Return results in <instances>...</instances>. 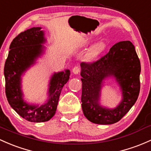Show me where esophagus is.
Listing matches in <instances>:
<instances>
[{
    "label": "esophagus",
    "instance_id": "esophagus-1",
    "mask_svg": "<svg viewBox=\"0 0 151 151\" xmlns=\"http://www.w3.org/2000/svg\"><path fill=\"white\" fill-rule=\"evenodd\" d=\"M81 71V68L78 67V66H75V67L73 68V73L74 74H78L79 73V72Z\"/></svg>",
    "mask_w": 151,
    "mask_h": 151
}]
</instances>
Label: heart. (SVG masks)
I'll list each match as a JSON object with an SVG mask.
<instances>
[{
	"label": "heart",
	"mask_w": 151,
	"mask_h": 151,
	"mask_svg": "<svg viewBox=\"0 0 151 151\" xmlns=\"http://www.w3.org/2000/svg\"><path fill=\"white\" fill-rule=\"evenodd\" d=\"M105 45L103 42H98L95 44L87 53V57L89 59H94L99 55L104 50Z\"/></svg>",
	"instance_id": "obj_1"
}]
</instances>
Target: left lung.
I'll use <instances>...</instances> for the list:
<instances>
[{
    "label": "left lung",
    "mask_w": 151,
    "mask_h": 151,
    "mask_svg": "<svg viewBox=\"0 0 151 151\" xmlns=\"http://www.w3.org/2000/svg\"><path fill=\"white\" fill-rule=\"evenodd\" d=\"M82 76V109L91 122L111 124L117 122L129 111L140 93V62L130 41L113 45L104 56L93 63H81ZM114 77L123 93V100L114 109L103 108L99 99L103 81Z\"/></svg>",
    "instance_id": "left-lung-1"
}]
</instances>
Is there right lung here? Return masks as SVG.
Returning a JSON list of instances; mask_svg holds the SVG:
<instances>
[{
  "mask_svg": "<svg viewBox=\"0 0 151 151\" xmlns=\"http://www.w3.org/2000/svg\"><path fill=\"white\" fill-rule=\"evenodd\" d=\"M33 27L19 34L11 42L5 63L6 94L11 106L26 120L43 122L50 120L57 109L61 91L69 80L70 70L55 73L50 81L48 99L42 105L29 104L23 99L22 76L44 52L45 33Z\"/></svg>",
  "mask_w": 151,
  "mask_h": 151,
  "instance_id": "obj_1",
  "label": "right lung"
}]
</instances>
